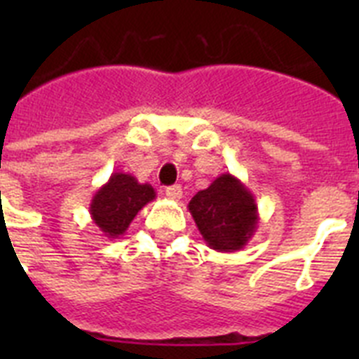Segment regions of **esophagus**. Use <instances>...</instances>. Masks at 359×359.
<instances>
[{"label":"esophagus","instance_id":"esophagus-1","mask_svg":"<svg viewBox=\"0 0 359 359\" xmlns=\"http://www.w3.org/2000/svg\"><path fill=\"white\" fill-rule=\"evenodd\" d=\"M165 196L172 201H177V199L182 198V187L180 185H172V187H167L165 189Z\"/></svg>","mask_w":359,"mask_h":359}]
</instances>
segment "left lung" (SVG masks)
I'll list each match as a JSON object with an SVG mask.
<instances>
[{
    "label": "left lung",
    "mask_w": 359,
    "mask_h": 359,
    "mask_svg": "<svg viewBox=\"0 0 359 359\" xmlns=\"http://www.w3.org/2000/svg\"><path fill=\"white\" fill-rule=\"evenodd\" d=\"M196 226L215 252L231 253L243 250L259 224V208L252 190L239 177L224 172L189 203Z\"/></svg>",
    "instance_id": "1"
}]
</instances>
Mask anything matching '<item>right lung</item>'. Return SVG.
Masks as SVG:
<instances>
[{
    "mask_svg": "<svg viewBox=\"0 0 359 359\" xmlns=\"http://www.w3.org/2000/svg\"><path fill=\"white\" fill-rule=\"evenodd\" d=\"M152 199H156V192L149 183H140L131 174L113 172L107 183L95 192L90 214L104 237L118 239Z\"/></svg>",
    "mask_w": 359,
    "mask_h": 359,
    "instance_id": "obj_1",
    "label": "right lung"
}]
</instances>
